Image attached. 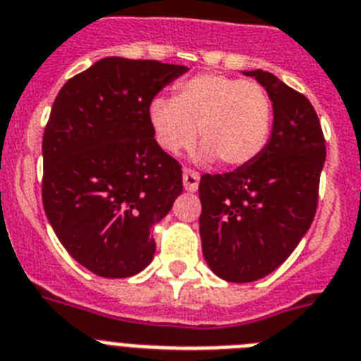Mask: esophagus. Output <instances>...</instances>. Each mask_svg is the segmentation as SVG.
I'll list each match as a JSON object with an SVG mask.
<instances>
[{
    "label": "esophagus",
    "mask_w": 361,
    "mask_h": 361,
    "mask_svg": "<svg viewBox=\"0 0 361 361\" xmlns=\"http://www.w3.org/2000/svg\"><path fill=\"white\" fill-rule=\"evenodd\" d=\"M198 183H200V174L195 171H190V169H185V171H183V187H185V190L195 192V190L198 189Z\"/></svg>",
    "instance_id": "1"
}]
</instances>
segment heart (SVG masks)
I'll list each match as a JSON object with an SVG mask.
<instances>
[{
    "label": "heart",
    "mask_w": 361,
    "mask_h": 361,
    "mask_svg": "<svg viewBox=\"0 0 361 361\" xmlns=\"http://www.w3.org/2000/svg\"><path fill=\"white\" fill-rule=\"evenodd\" d=\"M148 120L157 145L169 154L195 145L198 128L202 159L219 157L222 165L243 166L265 150L272 104L256 81L209 72L176 85L172 99H152Z\"/></svg>",
    "instance_id": "b5f03b06"
}]
</instances>
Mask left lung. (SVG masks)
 <instances>
[{
    "instance_id": "obj_1",
    "label": "left lung",
    "mask_w": 361,
    "mask_h": 361,
    "mask_svg": "<svg viewBox=\"0 0 361 361\" xmlns=\"http://www.w3.org/2000/svg\"><path fill=\"white\" fill-rule=\"evenodd\" d=\"M272 102L271 139L256 159L200 178L202 252L216 276L247 283L297 248L317 211L326 146L310 99L271 72L252 70Z\"/></svg>"
}]
</instances>
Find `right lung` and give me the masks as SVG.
<instances>
[{"mask_svg":"<svg viewBox=\"0 0 361 361\" xmlns=\"http://www.w3.org/2000/svg\"><path fill=\"white\" fill-rule=\"evenodd\" d=\"M181 64L105 57L59 90L44 130L42 204L79 265L128 278L150 265L154 224L181 195V165L154 139L148 107Z\"/></svg>","mask_w":361,"mask_h":361,"instance_id":"add662e5","label":"right lung"}]
</instances>
